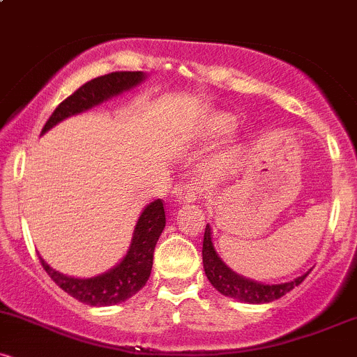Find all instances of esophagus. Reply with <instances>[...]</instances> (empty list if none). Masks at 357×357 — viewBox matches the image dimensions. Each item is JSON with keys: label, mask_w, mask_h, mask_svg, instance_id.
<instances>
[{"label": "esophagus", "mask_w": 357, "mask_h": 357, "mask_svg": "<svg viewBox=\"0 0 357 357\" xmlns=\"http://www.w3.org/2000/svg\"><path fill=\"white\" fill-rule=\"evenodd\" d=\"M202 196V190H199L198 184H186V186L181 188V192H179V199L186 203H192L196 199H199Z\"/></svg>", "instance_id": "esophagus-1"}]
</instances>
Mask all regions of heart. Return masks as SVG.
<instances>
[{
    "label": "heart",
    "mask_w": 357,
    "mask_h": 357,
    "mask_svg": "<svg viewBox=\"0 0 357 357\" xmlns=\"http://www.w3.org/2000/svg\"><path fill=\"white\" fill-rule=\"evenodd\" d=\"M231 126H233V121H231V117H228V116L215 117V121H213V124H211L213 130H216V132H220V130H228Z\"/></svg>",
    "instance_id": "obj_1"
}]
</instances>
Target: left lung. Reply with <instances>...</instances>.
<instances>
[{"instance_id": "1", "label": "left lung", "mask_w": 357, "mask_h": 357, "mask_svg": "<svg viewBox=\"0 0 357 357\" xmlns=\"http://www.w3.org/2000/svg\"><path fill=\"white\" fill-rule=\"evenodd\" d=\"M203 265L208 280L211 282L213 287H215L218 292H221L227 297L236 298V301L248 302V304H265V302L277 301V298L285 296L287 292H290L294 287L302 284V280L309 275V272H307L302 277L296 278V280L278 285L257 284V282L248 280V278L236 275L235 272H231V270L221 261L215 247H213L210 225H206V228H204Z\"/></svg>"}]
</instances>
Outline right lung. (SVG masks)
<instances>
[{
	"label": "right lung",
	"instance_id": "obj_1",
	"mask_svg": "<svg viewBox=\"0 0 357 357\" xmlns=\"http://www.w3.org/2000/svg\"><path fill=\"white\" fill-rule=\"evenodd\" d=\"M142 79H144L142 72H112L92 79L59 104V107L53 110L47 124L43 126L42 134L47 132L50 127L59 124L60 121H63L65 117L84 112V110L109 99V97L117 96L122 90L134 87ZM165 227V202L155 199L142 211L136 225V230H134L132 243H130L124 260L117 267L99 277L72 278L55 272L50 268V265L45 264L43 258H40V261H42L45 272L50 275L52 280L61 290H65L68 296L87 305H114L136 296L139 290L146 285L147 278L151 275V268H153L155 243H158Z\"/></svg>",
	"mask_w": 357,
	"mask_h": 357
}]
</instances>
